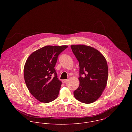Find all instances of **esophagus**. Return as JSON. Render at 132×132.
Instances as JSON below:
<instances>
[{"label": "esophagus", "mask_w": 132, "mask_h": 132, "mask_svg": "<svg viewBox=\"0 0 132 132\" xmlns=\"http://www.w3.org/2000/svg\"><path fill=\"white\" fill-rule=\"evenodd\" d=\"M68 81V79H63V80H62V82L63 83H65L66 82H67V81Z\"/></svg>", "instance_id": "1"}]
</instances>
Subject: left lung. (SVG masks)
Returning a JSON list of instances; mask_svg holds the SVG:
<instances>
[{"instance_id":"8db88e82","label":"left lung","mask_w":132,"mask_h":132,"mask_svg":"<svg viewBox=\"0 0 132 132\" xmlns=\"http://www.w3.org/2000/svg\"><path fill=\"white\" fill-rule=\"evenodd\" d=\"M71 47L80 67V84L74 95L82 103H92L101 96L107 85L108 69L106 59L92 47L77 45ZM82 75L85 77H82Z\"/></svg>"}]
</instances>
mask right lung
<instances>
[{
	"label": "right lung",
	"instance_id": "right-lung-1",
	"mask_svg": "<svg viewBox=\"0 0 132 132\" xmlns=\"http://www.w3.org/2000/svg\"><path fill=\"white\" fill-rule=\"evenodd\" d=\"M68 47L46 46L27 58L24 68L25 82L30 94L39 102L48 103L57 97L61 81L54 67L58 55Z\"/></svg>",
	"mask_w": 132,
	"mask_h": 132
}]
</instances>
